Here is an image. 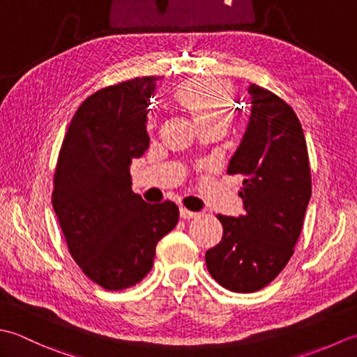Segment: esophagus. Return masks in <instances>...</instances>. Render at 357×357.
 <instances>
[{
	"instance_id": "1",
	"label": "esophagus",
	"mask_w": 357,
	"mask_h": 357,
	"mask_svg": "<svg viewBox=\"0 0 357 357\" xmlns=\"http://www.w3.org/2000/svg\"><path fill=\"white\" fill-rule=\"evenodd\" d=\"M199 213H194V211H189L186 208H180V217L181 219H192V217H197Z\"/></svg>"
}]
</instances>
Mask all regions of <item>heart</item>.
<instances>
[{
  "instance_id": "b5f03b06",
  "label": "heart",
  "mask_w": 357,
  "mask_h": 357,
  "mask_svg": "<svg viewBox=\"0 0 357 357\" xmlns=\"http://www.w3.org/2000/svg\"><path fill=\"white\" fill-rule=\"evenodd\" d=\"M172 98L192 115L199 128L209 125L228 126L234 114L231 87L220 79H186L174 87Z\"/></svg>"
}]
</instances>
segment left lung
<instances>
[{
  "mask_svg": "<svg viewBox=\"0 0 357 357\" xmlns=\"http://www.w3.org/2000/svg\"><path fill=\"white\" fill-rule=\"evenodd\" d=\"M251 117L229 162L242 176L245 214L217 215L223 236L205 254L209 274L234 293H254L287 266L311 197V169L303 129L287 101L251 84Z\"/></svg>",
  "mask_w": 357,
  "mask_h": 357,
  "instance_id": "8db88e82",
  "label": "left lung"
}]
</instances>
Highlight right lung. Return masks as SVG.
<instances>
[{
  "label": "right lung",
  "mask_w": 357,
  "mask_h": 357,
  "mask_svg": "<svg viewBox=\"0 0 357 357\" xmlns=\"http://www.w3.org/2000/svg\"><path fill=\"white\" fill-rule=\"evenodd\" d=\"M135 77L87 97L63 138L52 205L72 259L109 291L146 275L158 240L174 229V202L146 203L132 191L130 163L149 148L146 114L155 82Z\"/></svg>",
  "instance_id": "add662e5"
}]
</instances>
